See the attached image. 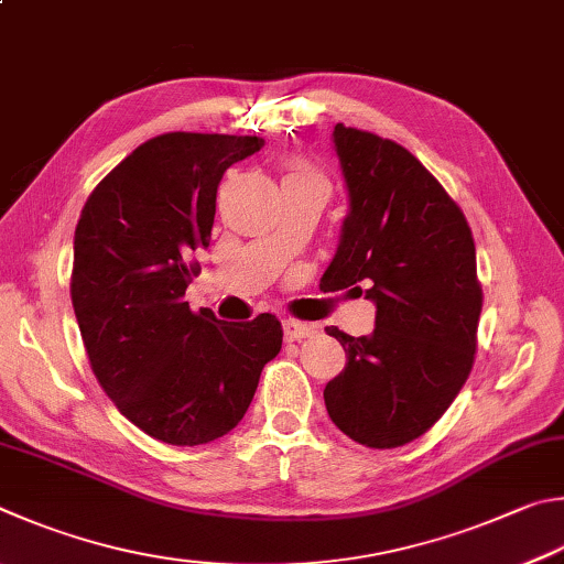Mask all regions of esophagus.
Masks as SVG:
<instances>
[{
  "label": "esophagus",
  "instance_id": "34e87169",
  "mask_svg": "<svg viewBox=\"0 0 564 564\" xmlns=\"http://www.w3.org/2000/svg\"><path fill=\"white\" fill-rule=\"evenodd\" d=\"M317 333V325L313 323H301V321H283V335L285 340H303V337H313Z\"/></svg>",
  "mask_w": 564,
  "mask_h": 564
}]
</instances>
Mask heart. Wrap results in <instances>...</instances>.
<instances>
[{
  "label": "heart",
  "instance_id": "1",
  "mask_svg": "<svg viewBox=\"0 0 564 564\" xmlns=\"http://www.w3.org/2000/svg\"><path fill=\"white\" fill-rule=\"evenodd\" d=\"M315 172L311 167L301 165V162H295V165L289 167V172H285V180H293V177H313Z\"/></svg>",
  "mask_w": 564,
  "mask_h": 564
}]
</instances>
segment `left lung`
Returning a JSON list of instances; mask_svg holds the SVG:
<instances>
[{
	"mask_svg": "<svg viewBox=\"0 0 564 564\" xmlns=\"http://www.w3.org/2000/svg\"><path fill=\"white\" fill-rule=\"evenodd\" d=\"M333 142L350 209L321 285L365 293L377 315L372 335L325 327L347 362L323 397L352 442L397 448L442 419L474 367L476 247L464 212L412 152L343 122Z\"/></svg>",
	"mask_w": 564,
	"mask_h": 564,
	"instance_id": "obj_1",
	"label": "left lung"
}]
</instances>
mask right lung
<instances>
[{"label": "right lung", "instance_id": "1", "mask_svg": "<svg viewBox=\"0 0 564 564\" xmlns=\"http://www.w3.org/2000/svg\"><path fill=\"white\" fill-rule=\"evenodd\" d=\"M261 148L256 135L165 132L98 182L76 224L70 301L90 370L122 416L172 446L231 432L281 350L275 315L224 323L184 301L224 172Z\"/></svg>", "mask_w": 564, "mask_h": 564}]
</instances>
